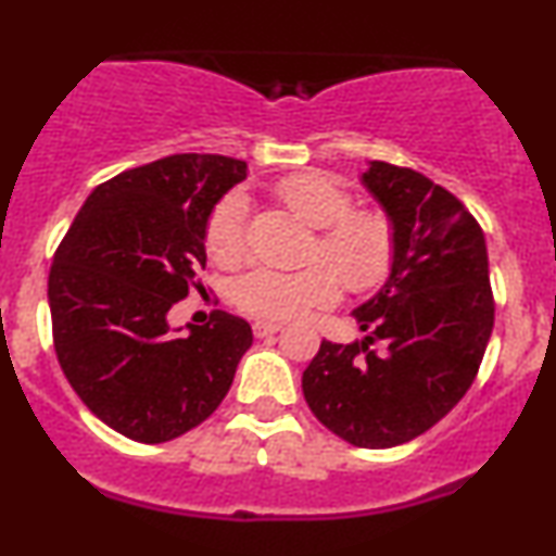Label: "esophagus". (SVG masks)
Returning a JSON list of instances; mask_svg holds the SVG:
<instances>
[{
    "label": "esophagus",
    "mask_w": 556,
    "mask_h": 556,
    "mask_svg": "<svg viewBox=\"0 0 556 556\" xmlns=\"http://www.w3.org/2000/svg\"><path fill=\"white\" fill-rule=\"evenodd\" d=\"M279 329H282V324H274V320H256V324H253V337L266 339L271 337V333H277Z\"/></svg>",
    "instance_id": "obj_1"
}]
</instances>
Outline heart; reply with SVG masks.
Wrapping results in <instances>:
<instances>
[{
	"mask_svg": "<svg viewBox=\"0 0 556 556\" xmlns=\"http://www.w3.org/2000/svg\"><path fill=\"white\" fill-rule=\"evenodd\" d=\"M274 191L292 214L316 227L311 258H324L330 266L311 264L295 271L256 266L232 287L240 311L264 320H287L326 307L339 298L337 273L354 292L376 290L386 282L396 258V232L383 212L352 210V193L320 173L287 176ZM245 217L249 199L243 191H230L214 206L204 230L214 264L238 266L245 258Z\"/></svg>",
	"mask_w": 556,
	"mask_h": 556,
	"instance_id": "heart-1",
	"label": "heart"
}]
</instances>
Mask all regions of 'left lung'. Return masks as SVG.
Segmentation results:
<instances>
[{"label": "left lung", "mask_w": 556, "mask_h": 556, "mask_svg": "<svg viewBox=\"0 0 556 556\" xmlns=\"http://www.w3.org/2000/svg\"><path fill=\"white\" fill-rule=\"evenodd\" d=\"M363 186L396 232L383 287L352 318L363 342H320L303 396L357 447H393L438 425L466 396L494 326L490 258L471 212L412 168L372 160Z\"/></svg>", "instance_id": "1"}]
</instances>
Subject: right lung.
Wrapping results in <instances>:
<instances>
[{"mask_svg": "<svg viewBox=\"0 0 556 556\" xmlns=\"http://www.w3.org/2000/svg\"><path fill=\"white\" fill-rule=\"evenodd\" d=\"M243 160L170 155L118 173L87 197L49 274L53 350L100 422L165 443L223 404L253 344L243 318L214 311L176 333L168 311L204 269L214 204L245 178ZM204 290V287H202Z\"/></svg>", "mask_w": 556, "mask_h": 556, "instance_id": "right-lung-1", "label": "right lung"}]
</instances>
